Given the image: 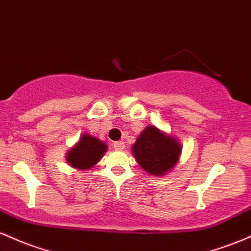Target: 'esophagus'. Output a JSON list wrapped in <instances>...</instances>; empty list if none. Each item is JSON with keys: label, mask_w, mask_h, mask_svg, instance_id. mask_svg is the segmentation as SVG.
<instances>
[{"label": "esophagus", "mask_w": 251, "mask_h": 251, "mask_svg": "<svg viewBox=\"0 0 251 251\" xmlns=\"http://www.w3.org/2000/svg\"><path fill=\"white\" fill-rule=\"evenodd\" d=\"M113 148L116 151H122V150L125 149V144H124V142H116L113 143Z\"/></svg>", "instance_id": "esophagus-1"}]
</instances>
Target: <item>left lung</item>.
<instances>
[{"mask_svg":"<svg viewBox=\"0 0 251 251\" xmlns=\"http://www.w3.org/2000/svg\"><path fill=\"white\" fill-rule=\"evenodd\" d=\"M139 166L149 175L162 177L171 171L181 153L179 140L154 125L146 126L132 146Z\"/></svg>","mask_w":251,"mask_h":251,"instance_id":"left-lung-1","label":"left lung"}]
</instances>
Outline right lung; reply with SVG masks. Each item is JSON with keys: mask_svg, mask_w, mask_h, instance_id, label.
<instances>
[{"mask_svg": "<svg viewBox=\"0 0 251 251\" xmlns=\"http://www.w3.org/2000/svg\"><path fill=\"white\" fill-rule=\"evenodd\" d=\"M107 151V144L99 138L83 133L79 142L66 153V162L77 170H89L102 158Z\"/></svg>", "mask_w": 251, "mask_h": 251, "instance_id": "1", "label": "right lung"}]
</instances>
